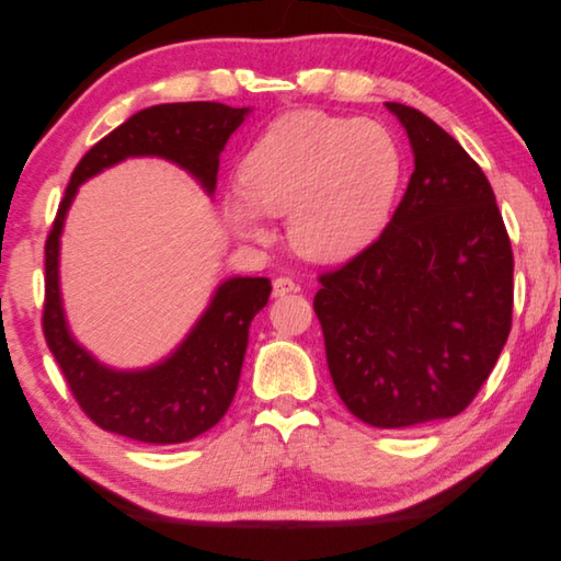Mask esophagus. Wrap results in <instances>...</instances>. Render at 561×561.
I'll list each match as a JSON object with an SVG mask.
<instances>
[{
  "mask_svg": "<svg viewBox=\"0 0 561 561\" xmlns=\"http://www.w3.org/2000/svg\"><path fill=\"white\" fill-rule=\"evenodd\" d=\"M297 290V283L287 276H280L274 280V297H285Z\"/></svg>",
  "mask_w": 561,
  "mask_h": 561,
  "instance_id": "esophagus-1",
  "label": "esophagus"
}]
</instances>
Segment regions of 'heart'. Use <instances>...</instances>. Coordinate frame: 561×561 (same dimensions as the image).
Wrapping results in <instances>:
<instances>
[{"label": "heart", "instance_id": "1", "mask_svg": "<svg viewBox=\"0 0 561 561\" xmlns=\"http://www.w3.org/2000/svg\"><path fill=\"white\" fill-rule=\"evenodd\" d=\"M398 182L400 151L381 124L299 110L278 116L252 142L241 186L225 192L222 208L250 241L268 239L264 215H287L299 254L339 262L379 233Z\"/></svg>", "mask_w": 561, "mask_h": 561}]
</instances>
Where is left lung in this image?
<instances>
[{
    "label": "left lung",
    "mask_w": 561,
    "mask_h": 561,
    "mask_svg": "<svg viewBox=\"0 0 561 561\" xmlns=\"http://www.w3.org/2000/svg\"><path fill=\"white\" fill-rule=\"evenodd\" d=\"M414 173L379 239L320 274L313 311L348 412L377 428L461 414L513 325V248L482 168L423 112L386 103Z\"/></svg>",
    "instance_id": "1"
}]
</instances>
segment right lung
Here are the masks:
<instances>
[{"label": "right lung", "mask_w": 561, "mask_h": 561, "mask_svg": "<svg viewBox=\"0 0 561 561\" xmlns=\"http://www.w3.org/2000/svg\"><path fill=\"white\" fill-rule=\"evenodd\" d=\"M248 107L222 103L154 105L133 114L95 142L77 163L54 227L46 239L44 336L75 400L95 426L147 445H180L210 431L222 419L239 388L252 318L268 301V278H229L217 287L206 313L163 363L140 371L100 365L67 330L58 250L67 208L77 186L128 157H161L190 171L206 192L217 184L219 151L243 124Z\"/></svg>", "instance_id": "obj_1"}]
</instances>
